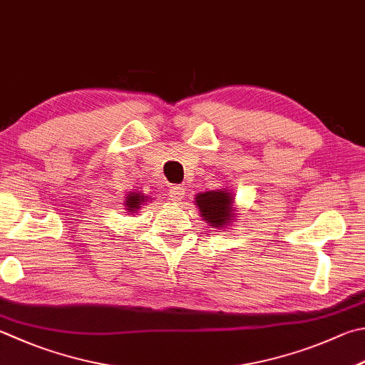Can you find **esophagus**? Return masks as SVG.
I'll use <instances>...</instances> for the list:
<instances>
[{
	"label": "esophagus",
	"mask_w": 365,
	"mask_h": 365,
	"mask_svg": "<svg viewBox=\"0 0 365 365\" xmlns=\"http://www.w3.org/2000/svg\"><path fill=\"white\" fill-rule=\"evenodd\" d=\"M184 194H185V190H184V187L182 185H171V189H170V200H173V202H181L182 198H184Z\"/></svg>",
	"instance_id": "esophagus-1"
}]
</instances>
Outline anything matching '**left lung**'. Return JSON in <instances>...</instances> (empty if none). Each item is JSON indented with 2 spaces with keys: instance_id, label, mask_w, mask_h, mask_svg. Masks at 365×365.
<instances>
[{
  "instance_id": "obj_1",
  "label": "left lung",
  "mask_w": 365,
  "mask_h": 365,
  "mask_svg": "<svg viewBox=\"0 0 365 365\" xmlns=\"http://www.w3.org/2000/svg\"><path fill=\"white\" fill-rule=\"evenodd\" d=\"M195 205L200 210L203 221L215 227V229H222V227L233 222V217H235L233 194L225 189L197 194Z\"/></svg>"
}]
</instances>
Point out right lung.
<instances>
[{
    "instance_id": "add662e5",
    "label": "right lung",
    "mask_w": 365,
    "mask_h": 365,
    "mask_svg": "<svg viewBox=\"0 0 365 365\" xmlns=\"http://www.w3.org/2000/svg\"><path fill=\"white\" fill-rule=\"evenodd\" d=\"M149 200H150V197L144 195L143 192H128L125 200L123 202H125V206L130 212H135L136 210L141 208V205H144Z\"/></svg>"
}]
</instances>
